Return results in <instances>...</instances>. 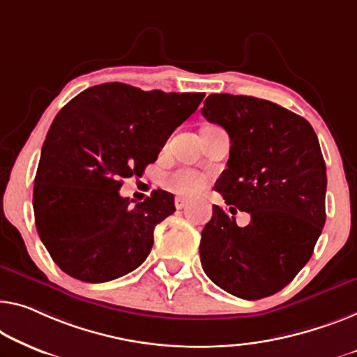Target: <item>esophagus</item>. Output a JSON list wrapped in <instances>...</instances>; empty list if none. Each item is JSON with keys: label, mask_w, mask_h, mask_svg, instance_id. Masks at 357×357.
<instances>
[{"label": "esophagus", "mask_w": 357, "mask_h": 357, "mask_svg": "<svg viewBox=\"0 0 357 357\" xmlns=\"http://www.w3.org/2000/svg\"><path fill=\"white\" fill-rule=\"evenodd\" d=\"M188 204H189V200L184 199V197H176V199H174V205H176L178 210H183Z\"/></svg>", "instance_id": "esophagus-1"}]
</instances>
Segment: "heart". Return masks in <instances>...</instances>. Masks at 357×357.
<instances>
[{
  "label": "heart",
  "mask_w": 357,
  "mask_h": 357,
  "mask_svg": "<svg viewBox=\"0 0 357 357\" xmlns=\"http://www.w3.org/2000/svg\"><path fill=\"white\" fill-rule=\"evenodd\" d=\"M168 188L181 195H194L205 185V178L192 169H178L167 178Z\"/></svg>",
  "instance_id": "obj_1"
}]
</instances>
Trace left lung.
Wrapping results in <instances>:
<instances>
[{
  "label": "left lung",
  "mask_w": 357,
  "mask_h": 357,
  "mask_svg": "<svg viewBox=\"0 0 357 357\" xmlns=\"http://www.w3.org/2000/svg\"><path fill=\"white\" fill-rule=\"evenodd\" d=\"M202 115L231 139L216 181L226 200L202 231L200 261L218 287L243 300L278 294L310 261L326 222L327 174L310 121L253 96L210 94ZM237 209L250 213L236 226Z\"/></svg>",
  "instance_id": "left-lung-1"
}]
</instances>
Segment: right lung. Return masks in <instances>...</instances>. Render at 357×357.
Returning a JSON list of instances; mask_svg holds the SVG:
<instances>
[{
  "label": "right lung",
  "mask_w": 357,
  "mask_h": 357,
  "mask_svg": "<svg viewBox=\"0 0 357 357\" xmlns=\"http://www.w3.org/2000/svg\"><path fill=\"white\" fill-rule=\"evenodd\" d=\"M204 98L104 83L56 115L36 169L33 211L43 245L63 273L100 284L144 263L155 226L176 211L174 197L153 190L131 206L119 192L121 179L142 176Z\"/></svg>",
  "instance_id": "right-lung-1"
}]
</instances>
